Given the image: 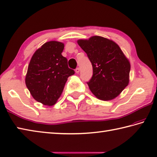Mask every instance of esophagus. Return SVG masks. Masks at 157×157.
<instances>
[{
  "mask_svg": "<svg viewBox=\"0 0 157 157\" xmlns=\"http://www.w3.org/2000/svg\"><path fill=\"white\" fill-rule=\"evenodd\" d=\"M75 72H76V73H78L80 72V68H79V67H77V68H76Z\"/></svg>",
  "mask_w": 157,
  "mask_h": 157,
  "instance_id": "34e87169",
  "label": "esophagus"
}]
</instances>
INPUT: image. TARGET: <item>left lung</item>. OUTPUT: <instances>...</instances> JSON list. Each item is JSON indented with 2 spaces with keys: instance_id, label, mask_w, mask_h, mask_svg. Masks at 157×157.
I'll return each instance as SVG.
<instances>
[{
  "instance_id": "left-lung-1",
  "label": "left lung",
  "mask_w": 157,
  "mask_h": 157,
  "mask_svg": "<svg viewBox=\"0 0 157 157\" xmlns=\"http://www.w3.org/2000/svg\"><path fill=\"white\" fill-rule=\"evenodd\" d=\"M93 67V76L87 85L97 98L111 100L120 94L129 83L131 63L120 46L101 36L78 40Z\"/></svg>"
}]
</instances>
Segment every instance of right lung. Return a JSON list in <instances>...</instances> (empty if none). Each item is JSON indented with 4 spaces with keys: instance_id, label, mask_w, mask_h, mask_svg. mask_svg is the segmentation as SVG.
<instances>
[{
    "instance_id": "1",
    "label": "right lung",
    "mask_w": 157,
    "mask_h": 157,
    "mask_svg": "<svg viewBox=\"0 0 157 157\" xmlns=\"http://www.w3.org/2000/svg\"><path fill=\"white\" fill-rule=\"evenodd\" d=\"M64 44L46 42L34 52L25 77L26 87L33 98L44 105L52 106L63 92L69 76L75 74L62 56Z\"/></svg>"
}]
</instances>
